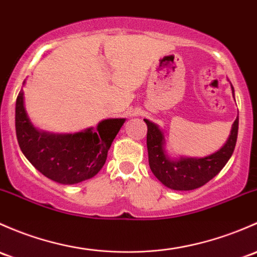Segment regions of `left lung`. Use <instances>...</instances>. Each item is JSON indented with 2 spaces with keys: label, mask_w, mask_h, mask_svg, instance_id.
Instances as JSON below:
<instances>
[{
  "label": "left lung",
  "mask_w": 257,
  "mask_h": 257,
  "mask_svg": "<svg viewBox=\"0 0 257 257\" xmlns=\"http://www.w3.org/2000/svg\"><path fill=\"white\" fill-rule=\"evenodd\" d=\"M229 81V80H228ZM231 86V83H230ZM234 97V87L231 86ZM235 99V97H234ZM148 125L147 147L149 165L155 177L166 187L175 191H191L202 187L221 171L235 149L239 114L231 125L230 134L225 144L210 155L204 158L180 156L172 158L166 151V139L158 124L144 119Z\"/></svg>",
  "instance_id": "obj_1"
}]
</instances>
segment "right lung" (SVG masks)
I'll use <instances>...</instances> for the list:
<instances>
[{
    "label": "right lung",
    "instance_id": "1",
    "mask_svg": "<svg viewBox=\"0 0 257 257\" xmlns=\"http://www.w3.org/2000/svg\"><path fill=\"white\" fill-rule=\"evenodd\" d=\"M124 121L109 118L77 133H49L29 119L23 88L16 101V134L22 153L40 174L61 185H75L98 174Z\"/></svg>",
    "mask_w": 257,
    "mask_h": 257
}]
</instances>
